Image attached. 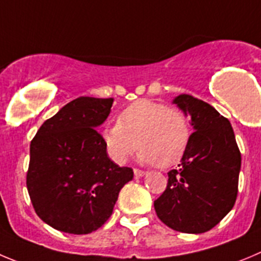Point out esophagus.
Here are the masks:
<instances>
[{
  "label": "esophagus",
  "mask_w": 261,
  "mask_h": 261,
  "mask_svg": "<svg viewBox=\"0 0 261 261\" xmlns=\"http://www.w3.org/2000/svg\"><path fill=\"white\" fill-rule=\"evenodd\" d=\"M134 175H135L136 177H142L145 175V171H143V170H139V169H134Z\"/></svg>",
  "instance_id": "34e87169"
}]
</instances>
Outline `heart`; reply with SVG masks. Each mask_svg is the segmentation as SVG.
I'll use <instances>...</instances> for the list:
<instances>
[{
  "label": "heart",
  "instance_id": "b5f03b06",
  "mask_svg": "<svg viewBox=\"0 0 261 261\" xmlns=\"http://www.w3.org/2000/svg\"><path fill=\"white\" fill-rule=\"evenodd\" d=\"M191 140V126L182 112L160 101L140 99L121 111L118 121L103 131L107 152L118 164L139 148L144 164L170 167L179 162Z\"/></svg>",
  "mask_w": 261,
  "mask_h": 261
}]
</instances>
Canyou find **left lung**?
Instances as JSON below:
<instances>
[{
  "label": "left lung",
  "instance_id": "obj_1",
  "mask_svg": "<svg viewBox=\"0 0 261 261\" xmlns=\"http://www.w3.org/2000/svg\"><path fill=\"white\" fill-rule=\"evenodd\" d=\"M191 117L194 133L176 170L167 172L166 191L154 201L164 224L182 233H204L234 206L241 152L228 118L192 95L172 100Z\"/></svg>",
  "mask_w": 261,
  "mask_h": 261
}]
</instances>
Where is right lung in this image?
I'll use <instances>...</instances> for the list:
<instances>
[{
    "label": "right lung",
    "mask_w": 261,
    "mask_h": 261,
    "mask_svg": "<svg viewBox=\"0 0 261 261\" xmlns=\"http://www.w3.org/2000/svg\"><path fill=\"white\" fill-rule=\"evenodd\" d=\"M113 97H77L46 119L31 142L27 188L36 214L54 229L89 234L113 213L119 191L133 180L107 154L96 128Z\"/></svg>",
    "instance_id": "right-lung-1"
}]
</instances>
